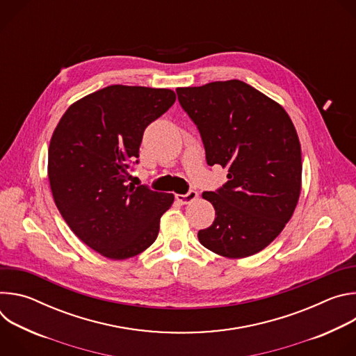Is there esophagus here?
<instances>
[{
  "label": "esophagus",
  "mask_w": 356,
  "mask_h": 356,
  "mask_svg": "<svg viewBox=\"0 0 356 356\" xmlns=\"http://www.w3.org/2000/svg\"><path fill=\"white\" fill-rule=\"evenodd\" d=\"M195 198H197V191L195 190H190L186 194H177L176 195V200H177V202H180V204H188V202L194 201Z\"/></svg>",
  "instance_id": "1"
}]
</instances>
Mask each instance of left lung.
Instances as JSON below:
<instances>
[{"instance_id":"8db88e82","label":"left lung","mask_w":356,"mask_h":356,"mask_svg":"<svg viewBox=\"0 0 356 356\" xmlns=\"http://www.w3.org/2000/svg\"><path fill=\"white\" fill-rule=\"evenodd\" d=\"M197 127L207 165L228 169V180L202 197L216 209L200 229L202 246L225 258H246L284 228L301 188V147L287 113L241 80L176 90Z\"/></svg>"}]
</instances>
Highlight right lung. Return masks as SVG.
<instances>
[{"label":"right lung","mask_w":356,"mask_h":356,"mask_svg":"<svg viewBox=\"0 0 356 356\" xmlns=\"http://www.w3.org/2000/svg\"><path fill=\"white\" fill-rule=\"evenodd\" d=\"M176 101L168 88L108 86L69 107L49 145L47 176L63 220L110 259L132 258L155 242L175 201L129 183L146 127Z\"/></svg>","instance_id":"right-lung-1"}]
</instances>
